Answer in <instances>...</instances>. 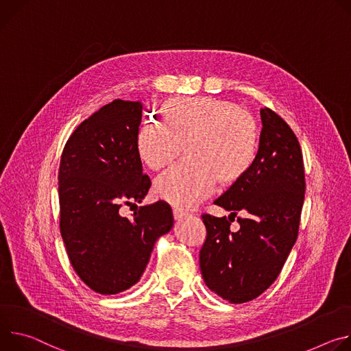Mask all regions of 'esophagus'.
I'll use <instances>...</instances> for the list:
<instances>
[{"label":"esophagus","mask_w":351,"mask_h":351,"mask_svg":"<svg viewBox=\"0 0 351 351\" xmlns=\"http://www.w3.org/2000/svg\"><path fill=\"white\" fill-rule=\"evenodd\" d=\"M173 216H174L176 220H182V219L188 217L189 213L185 212V210H182V209H180V208H174V209H173Z\"/></svg>","instance_id":"1"}]
</instances>
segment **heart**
<instances>
[{
  "mask_svg": "<svg viewBox=\"0 0 351 351\" xmlns=\"http://www.w3.org/2000/svg\"><path fill=\"white\" fill-rule=\"evenodd\" d=\"M162 123L147 121L136 135V154L152 171L186 160L154 182V195L176 208L208 198L217 181L236 185L255 165L259 131L254 117L234 101L216 97H176L160 106Z\"/></svg>",
  "mask_w": 351,
  "mask_h": 351,
  "instance_id": "obj_1",
  "label": "heart"
}]
</instances>
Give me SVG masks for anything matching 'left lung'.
<instances>
[{"label":"left lung","instance_id":"obj_1","mask_svg":"<svg viewBox=\"0 0 351 351\" xmlns=\"http://www.w3.org/2000/svg\"><path fill=\"white\" fill-rule=\"evenodd\" d=\"M262 131L254 167L215 204L228 219L202 215L206 240L199 266L206 286L231 304L261 295L276 280L297 240L305 195L300 142L282 117L261 108ZM241 230H229L234 217Z\"/></svg>","mask_w":351,"mask_h":351}]
</instances>
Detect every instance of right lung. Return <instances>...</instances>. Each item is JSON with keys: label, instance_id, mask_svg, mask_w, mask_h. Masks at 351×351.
<instances>
[{"label": "right lung", "instance_id": "obj_1", "mask_svg": "<svg viewBox=\"0 0 351 351\" xmlns=\"http://www.w3.org/2000/svg\"><path fill=\"white\" fill-rule=\"evenodd\" d=\"M141 120V101L117 99L81 123L61 154V236L76 275L103 295L139 282L174 221L163 201L139 206L131 219L119 215L124 204L138 207L152 185L136 154Z\"/></svg>", "mask_w": 351, "mask_h": 351}]
</instances>
